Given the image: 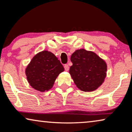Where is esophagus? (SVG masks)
Returning a JSON list of instances; mask_svg holds the SVG:
<instances>
[{
    "instance_id": "esophagus-1",
    "label": "esophagus",
    "mask_w": 132,
    "mask_h": 132,
    "mask_svg": "<svg viewBox=\"0 0 132 132\" xmlns=\"http://www.w3.org/2000/svg\"><path fill=\"white\" fill-rule=\"evenodd\" d=\"M64 68L65 71H68V70H69V66H68V65L67 64L64 65Z\"/></svg>"
}]
</instances>
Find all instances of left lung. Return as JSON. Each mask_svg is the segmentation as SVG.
<instances>
[{
  "instance_id": "obj_1",
  "label": "left lung",
  "mask_w": 132,
  "mask_h": 132,
  "mask_svg": "<svg viewBox=\"0 0 132 132\" xmlns=\"http://www.w3.org/2000/svg\"><path fill=\"white\" fill-rule=\"evenodd\" d=\"M73 65L69 73L79 89L93 92L104 82L107 65L105 61L95 53L85 49L77 50L70 58Z\"/></svg>"
}]
</instances>
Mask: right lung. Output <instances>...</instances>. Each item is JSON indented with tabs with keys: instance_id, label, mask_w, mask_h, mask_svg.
<instances>
[{
	"instance_id": "add662e5",
	"label": "right lung",
	"mask_w": 132,
	"mask_h": 132,
	"mask_svg": "<svg viewBox=\"0 0 132 132\" xmlns=\"http://www.w3.org/2000/svg\"><path fill=\"white\" fill-rule=\"evenodd\" d=\"M64 71L59 60L53 53L44 50L36 54L25 68L27 81L37 91H48L58 75Z\"/></svg>"
}]
</instances>
